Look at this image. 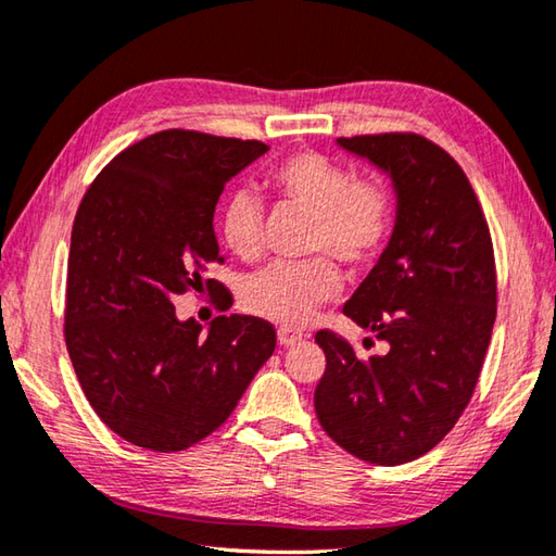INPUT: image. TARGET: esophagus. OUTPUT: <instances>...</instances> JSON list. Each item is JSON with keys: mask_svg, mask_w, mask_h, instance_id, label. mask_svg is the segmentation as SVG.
<instances>
[{"mask_svg": "<svg viewBox=\"0 0 556 556\" xmlns=\"http://www.w3.org/2000/svg\"><path fill=\"white\" fill-rule=\"evenodd\" d=\"M277 340L281 346H293L303 340V334L299 330H291V328H279L277 330Z\"/></svg>", "mask_w": 556, "mask_h": 556, "instance_id": "1", "label": "esophagus"}]
</instances>
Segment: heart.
Wrapping results in <instances>:
<instances>
[{"label": "heart", "instance_id": "b5f03b06", "mask_svg": "<svg viewBox=\"0 0 556 556\" xmlns=\"http://www.w3.org/2000/svg\"><path fill=\"white\" fill-rule=\"evenodd\" d=\"M269 188L287 206L308 214V255H328L346 267L364 269L383 253L395 226L393 188L378 176L354 173L318 151L293 154L269 170ZM222 236L233 255L253 263L265 253L263 204L250 190H233L222 210ZM328 257L277 263L243 279L241 306L279 325H306L323 303L342 289V277Z\"/></svg>", "mask_w": 556, "mask_h": 556}]
</instances>
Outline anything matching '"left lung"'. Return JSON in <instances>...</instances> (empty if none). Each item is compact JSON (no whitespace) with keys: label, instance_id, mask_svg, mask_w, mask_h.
<instances>
[{"label":"left lung","instance_id":"1","mask_svg":"<svg viewBox=\"0 0 556 556\" xmlns=\"http://www.w3.org/2000/svg\"><path fill=\"white\" fill-rule=\"evenodd\" d=\"M386 170L397 194L390 243L344 315L376 332L386 356L358 358L315 332L325 374L315 415L354 458L402 465L429 453L470 402L496 318V265L470 180L448 151L415 132L340 137Z\"/></svg>","mask_w":556,"mask_h":556}]
</instances>
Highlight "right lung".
I'll list each match as a JSON object with an SVG mask.
<instances>
[{
    "mask_svg": "<svg viewBox=\"0 0 556 556\" xmlns=\"http://www.w3.org/2000/svg\"><path fill=\"white\" fill-rule=\"evenodd\" d=\"M257 139L163 129L108 163L72 226L64 342L86 400L119 439L185 451L231 415L275 352L277 332L253 315L178 320L173 299L231 291L204 279L224 263L214 210L224 185L263 156Z\"/></svg>",
    "mask_w": 556,
    "mask_h": 556,
    "instance_id": "1",
    "label": "right lung"
}]
</instances>
